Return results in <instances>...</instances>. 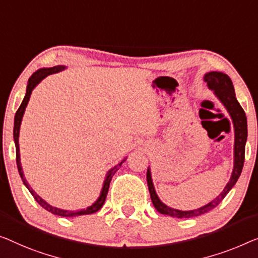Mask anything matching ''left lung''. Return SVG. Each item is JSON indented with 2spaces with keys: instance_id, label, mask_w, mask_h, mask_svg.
<instances>
[{
  "instance_id": "left-lung-1",
  "label": "left lung",
  "mask_w": 258,
  "mask_h": 258,
  "mask_svg": "<svg viewBox=\"0 0 258 258\" xmlns=\"http://www.w3.org/2000/svg\"><path fill=\"white\" fill-rule=\"evenodd\" d=\"M204 81L207 83L210 89L214 90V94L217 97L220 99L222 104L225 105L226 109L232 117L233 124H234V132H235V142H234V169L230 176V180L227 183V185L218 196L217 198L207 205L201 207V209L192 210V211H179L171 209L160 201L157 197L155 190H154V185L152 182L151 170H147V184L149 194H151V198L153 202V205L155 209L159 211L160 213L170 215L174 218H192L198 217V215L205 214L209 211L213 210L217 207L219 204L222 202V199L226 197L230 189L235 185V183L239 179L242 168H243L244 163V149H245V141H247L248 130H247V117H245L244 110L242 109L240 103L237 102L235 91H234V87L232 83V80L229 79L228 75L224 74L221 72H210L204 76Z\"/></svg>"
}]
</instances>
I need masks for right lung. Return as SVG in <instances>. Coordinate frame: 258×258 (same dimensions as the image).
I'll return each instance as SVG.
<instances>
[{
    "label": "right lung",
    "mask_w": 258,
    "mask_h": 258,
    "mask_svg": "<svg viewBox=\"0 0 258 258\" xmlns=\"http://www.w3.org/2000/svg\"><path fill=\"white\" fill-rule=\"evenodd\" d=\"M64 69L63 66H55V67H52V68H43V69H39V71H37L36 73H33L32 76L29 79V82H28V87H26V94H25V97L23 99L21 106L18 107L16 114H15V124H14V140H15V145H16V162H17V168H18V172L19 175H21V178L23 180V183H24V185L28 187L29 191L31 192V195L33 196V198L36 199V202L39 204V205L45 209L46 211H48V212H51L55 215H60V217H79V215H84V214H91V213H95L97 212L98 210H101V207L103 206V204H104L105 199H106V195H107V191H109V186H110V182L111 179H112L113 175L116 174V171L119 169V167L121 166L122 162H124L125 160H122L120 163L116 166L114 168L111 169V170L107 172L105 180H104V184H103V189L101 192V196H99V198L96 201L94 204H92L91 206L87 207V210H81V211H66V210H60L57 209V207H54L52 205H49V204L46 203L44 199H41L39 196H38L36 192L32 190V187H31L28 182H26V179L24 177V174H23V170H22V166H21V157H19V145H18V137H19V127H21V122H22V118H23V114H24V111H25V107L28 105V102L30 99V96H31V92H32L33 88L37 86L38 83L40 82L41 80H44L46 76L47 75H51L53 73H57L60 71H62Z\"/></svg>",
    "instance_id": "1"
}]
</instances>
